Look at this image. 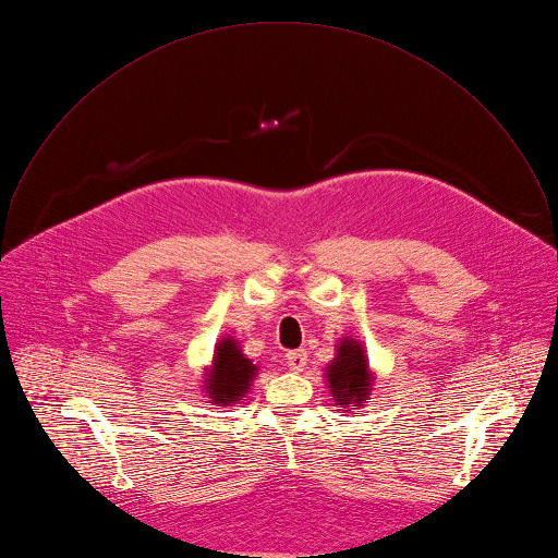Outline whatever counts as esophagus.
Here are the masks:
<instances>
[{
    "mask_svg": "<svg viewBox=\"0 0 558 558\" xmlns=\"http://www.w3.org/2000/svg\"><path fill=\"white\" fill-rule=\"evenodd\" d=\"M286 364L292 373H301L307 364V351L305 349H294V351H288L286 353Z\"/></svg>",
    "mask_w": 558,
    "mask_h": 558,
    "instance_id": "obj_1",
    "label": "esophagus"
}]
</instances>
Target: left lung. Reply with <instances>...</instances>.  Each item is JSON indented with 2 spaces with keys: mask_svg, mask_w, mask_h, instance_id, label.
Masks as SVG:
<instances>
[{
  "mask_svg": "<svg viewBox=\"0 0 558 558\" xmlns=\"http://www.w3.org/2000/svg\"><path fill=\"white\" fill-rule=\"evenodd\" d=\"M325 377L338 408H362L375 377L368 366L366 347L357 338L342 336L336 342V357L325 366Z\"/></svg>",
  "mask_w": 558,
  "mask_h": 558,
  "instance_id": "left-lung-1",
  "label": "left lung"
}]
</instances>
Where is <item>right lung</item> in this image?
Returning a JSON list of instances; mask_svg holds the SVG:
<instances>
[{
	"mask_svg": "<svg viewBox=\"0 0 558 558\" xmlns=\"http://www.w3.org/2000/svg\"><path fill=\"white\" fill-rule=\"evenodd\" d=\"M257 366L242 353L240 340L225 336L216 342L211 366L205 368V390L209 403L235 405L246 397L251 384L257 377Z\"/></svg>",
	"mask_w": 558,
	"mask_h": 558,
	"instance_id": "right-lung-1",
	"label": "right lung"
}]
</instances>
